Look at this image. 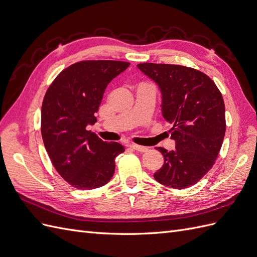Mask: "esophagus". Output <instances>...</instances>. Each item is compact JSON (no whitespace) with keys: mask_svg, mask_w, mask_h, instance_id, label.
Wrapping results in <instances>:
<instances>
[{"mask_svg":"<svg viewBox=\"0 0 257 257\" xmlns=\"http://www.w3.org/2000/svg\"><path fill=\"white\" fill-rule=\"evenodd\" d=\"M132 149H134L138 152H147L148 151V148L147 147H144V146H138V145H131L130 146Z\"/></svg>","mask_w":257,"mask_h":257,"instance_id":"34e87169","label":"esophagus"}]
</instances>
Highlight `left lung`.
<instances>
[{"mask_svg":"<svg viewBox=\"0 0 257 257\" xmlns=\"http://www.w3.org/2000/svg\"><path fill=\"white\" fill-rule=\"evenodd\" d=\"M138 69L158 84L163 118L173 124L176 149L159 147L164 164L154 173L159 183L185 189L197 183L214 164L225 136L221 92L207 75L172 64L142 63Z\"/></svg>","mask_w":257,"mask_h":257,"instance_id":"8db88e82","label":"left lung"}]
</instances>
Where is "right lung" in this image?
Masks as SVG:
<instances>
[{"mask_svg": "<svg viewBox=\"0 0 257 257\" xmlns=\"http://www.w3.org/2000/svg\"><path fill=\"white\" fill-rule=\"evenodd\" d=\"M130 66L121 61H82L65 68L48 88L42 106V136L53 166L76 189L109 182L114 159L124 151L87 131L109 82Z\"/></svg>", "mask_w": 257, "mask_h": 257, "instance_id": "right-lung-1", "label": "right lung"}]
</instances>
